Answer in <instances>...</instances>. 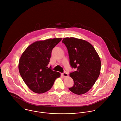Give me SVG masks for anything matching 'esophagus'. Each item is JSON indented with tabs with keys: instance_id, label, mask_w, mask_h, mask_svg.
<instances>
[{
	"instance_id": "34e87169",
	"label": "esophagus",
	"mask_w": 121,
	"mask_h": 121,
	"mask_svg": "<svg viewBox=\"0 0 121 121\" xmlns=\"http://www.w3.org/2000/svg\"><path fill=\"white\" fill-rule=\"evenodd\" d=\"M62 75L64 77H67L68 76V74L66 73H62Z\"/></svg>"
}]
</instances>
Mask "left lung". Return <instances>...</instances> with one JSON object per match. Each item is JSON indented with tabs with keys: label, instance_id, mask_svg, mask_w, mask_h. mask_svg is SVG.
Instances as JSON below:
<instances>
[{
	"label": "left lung",
	"instance_id": "left-lung-1",
	"mask_svg": "<svg viewBox=\"0 0 121 121\" xmlns=\"http://www.w3.org/2000/svg\"><path fill=\"white\" fill-rule=\"evenodd\" d=\"M62 43L67 48L70 65L76 69L70 73L74 85L69 89L78 95L84 94L92 87L99 75L100 58L93 45L85 40L66 37Z\"/></svg>",
	"mask_w": 121,
	"mask_h": 121
}]
</instances>
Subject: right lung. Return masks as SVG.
<instances>
[{
    "mask_svg": "<svg viewBox=\"0 0 121 121\" xmlns=\"http://www.w3.org/2000/svg\"><path fill=\"white\" fill-rule=\"evenodd\" d=\"M62 38L35 42L22 53L19 62L20 75L28 88L37 94L48 91L60 73L48 67L51 52Z\"/></svg>",
    "mask_w": 121,
    "mask_h": 121,
    "instance_id": "obj_1",
    "label": "right lung"
}]
</instances>
